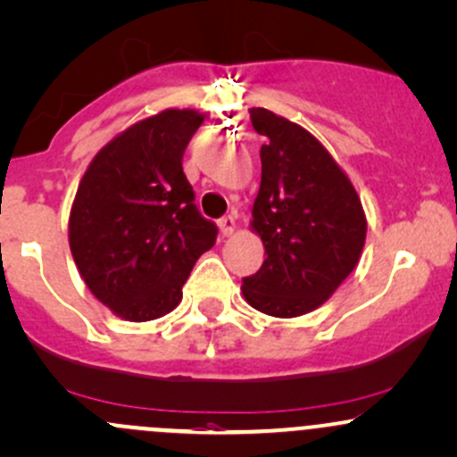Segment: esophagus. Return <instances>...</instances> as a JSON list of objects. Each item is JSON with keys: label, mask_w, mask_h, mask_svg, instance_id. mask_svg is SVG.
I'll list each match as a JSON object with an SVG mask.
<instances>
[{"label": "esophagus", "mask_w": 457, "mask_h": 457, "mask_svg": "<svg viewBox=\"0 0 457 457\" xmlns=\"http://www.w3.org/2000/svg\"><path fill=\"white\" fill-rule=\"evenodd\" d=\"M219 229L223 237H232V234L237 232V219H234L232 214H229V217H223L219 220Z\"/></svg>", "instance_id": "esophagus-1"}]
</instances>
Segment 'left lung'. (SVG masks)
<instances>
[{
  "label": "left lung",
  "mask_w": 457,
  "mask_h": 457,
  "mask_svg": "<svg viewBox=\"0 0 457 457\" xmlns=\"http://www.w3.org/2000/svg\"><path fill=\"white\" fill-rule=\"evenodd\" d=\"M249 114L267 138L252 210L267 260L243 279V295L269 317H302L328 302L358 267L367 217L347 173L308 129L267 108Z\"/></svg>",
  "instance_id": "1"
}]
</instances>
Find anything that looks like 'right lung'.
Here are the masks:
<instances>
[{
  "instance_id": "obj_1",
  "label": "right lung",
  "mask_w": 457,
  "mask_h": 457,
  "mask_svg": "<svg viewBox=\"0 0 457 457\" xmlns=\"http://www.w3.org/2000/svg\"><path fill=\"white\" fill-rule=\"evenodd\" d=\"M204 114L169 108L99 149L79 179L69 247L90 293L132 323L169 314L217 225L195 205L182 169Z\"/></svg>"
}]
</instances>
